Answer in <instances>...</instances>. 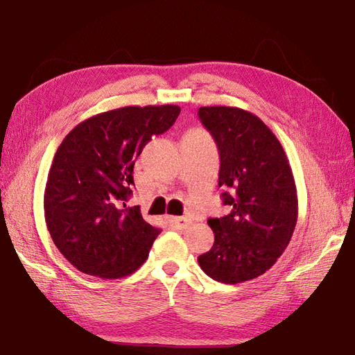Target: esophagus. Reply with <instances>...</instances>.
<instances>
[{
    "label": "esophagus",
    "instance_id": "34e87169",
    "mask_svg": "<svg viewBox=\"0 0 355 355\" xmlns=\"http://www.w3.org/2000/svg\"><path fill=\"white\" fill-rule=\"evenodd\" d=\"M172 224L175 225V227L178 229V230H184L187 225H189L192 221L189 220V218H184V216H175V218H172Z\"/></svg>",
    "mask_w": 355,
    "mask_h": 355
}]
</instances>
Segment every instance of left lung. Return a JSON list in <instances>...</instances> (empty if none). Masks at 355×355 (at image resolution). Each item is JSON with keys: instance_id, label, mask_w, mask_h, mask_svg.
Instances as JSON below:
<instances>
[{"instance_id": "left-lung-1", "label": "left lung", "mask_w": 355, "mask_h": 355, "mask_svg": "<svg viewBox=\"0 0 355 355\" xmlns=\"http://www.w3.org/2000/svg\"><path fill=\"white\" fill-rule=\"evenodd\" d=\"M198 116L220 150L218 184L229 187L230 214L210 218L215 243L198 256L201 270L223 284H241L275 266L297 223V191L285 150L253 112L201 107Z\"/></svg>"}]
</instances>
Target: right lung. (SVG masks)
I'll return each mask as SVG.
<instances>
[{"label":"right lung","instance_id":"obj_1","mask_svg":"<svg viewBox=\"0 0 355 355\" xmlns=\"http://www.w3.org/2000/svg\"><path fill=\"white\" fill-rule=\"evenodd\" d=\"M177 105L123 107L89 117L65 135L44 192L53 243L85 275L119 279L148 259L162 230L128 207L134 162L154 135L175 122Z\"/></svg>","mask_w":355,"mask_h":355}]
</instances>
